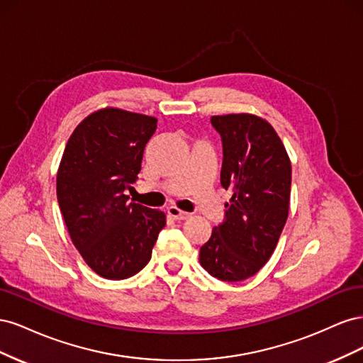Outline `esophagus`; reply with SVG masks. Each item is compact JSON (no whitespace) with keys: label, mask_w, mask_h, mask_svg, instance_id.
<instances>
[{"label":"esophagus","mask_w":363,"mask_h":363,"mask_svg":"<svg viewBox=\"0 0 363 363\" xmlns=\"http://www.w3.org/2000/svg\"><path fill=\"white\" fill-rule=\"evenodd\" d=\"M168 213H169V216H172L174 219H186V218H189V213H188V212L180 211V208L175 207V206H169V207H168Z\"/></svg>","instance_id":"obj_1"}]
</instances>
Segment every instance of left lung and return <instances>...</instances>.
I'll list each match as a JSON object with an SVG mask.
<instances>
[{
	"label": "left lung",
	"mask_w": 363,
	"mask_h": 363,
	"mask_svg": "<svg viewBox=\"0 0 363 363\" xmlns=\"http://www.w3.org/2000/svg\"><path fill=\"white\" fill-rule=\"evenodd\" d=\"M223 140V188L233 195L225 219L200 248V263L223 281L245 280L265 265L286 224L291 160L268 121L250 113L212 116Z\"/></svg>",
	"instance_id": "8db88e82"
}]
</instances>
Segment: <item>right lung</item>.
<instances>
[{
    "mask_svg": "<svg viewBox=\"0 0 363 363\" xmlns=\"http://www.w3.org/2000/svg\"><path fill=\"white\" fill-rule=\"evenodd\" d=\"M157 119L106 107L84 118L65 147L57 200L72 244L98 276L123 280L151 259L167 216L130 203Z\"/></svg>",
    "mask_w": 363,
    "mask_h": 363,
    "instance_id": "right-lung-1",
    "label": "right lung"
}]
</instances>
